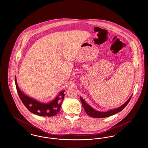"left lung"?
Instances as JSON below:
<instances>
[{"label":"left lung","instance_id":"obj_1","mask_svg":"<svg viewBox=\"0 0 148 148\" xmlns=\"http://www.w3.org/2000/svg\"><path fill=\"white\" fill-rule=\"evenodd\" d=\"M132 95L129 98V99L127 100V101L123 104L122 106H120L119 108L114 109H112L109 111H107L106 112H100L95 110L94 109H93L90 106H89L85 101L83 99L82 97H80V100L82 103V105L83 106V108L84 109V110L86 114L92 118H106V117H109L110 116H112L113 115L115 114L116 113H119L120 111H121L126 106L127 104L129 103V101L132 98Z\"/></svg>","mask_w":148,"mask_h":148}]
</instances>
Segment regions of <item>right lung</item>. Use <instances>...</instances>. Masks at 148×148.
<instances>
[{"mask_svg": "<svg viewBox=\"0 0 148 148\" xmlns=\"http://www.w3.org/2000/svg\"><path fill=\"white\" fill-rule=\"evenodd\" d=\"M15 82L19 98L30 112L42 116H53L59 112L65 95L64 91L60 92L56 99L49 103H42L29 97L21 92L17 85L16 77H15Z\"/></svg>", "mask_w": 148, "mask_h": 148, "instance_id": "obj_1", "label": "right lung"}]
</instances>
